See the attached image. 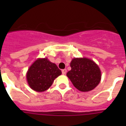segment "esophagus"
<instances>
[{
    "label": "esophagus",
    "mask_w": 126,
    "mask_h": 126,
    "mask_svg": "<svg viewBox=\"0 0 126 126\" xmlns=\"http://www.w3.org/2000/svg\"><path fill=\"white\" fill-rule=\"evenodd\" d=\"M67 73V70L65 69H62V74H65Z\"/></svg>",
    "instance_id": "obj_1"
}]
</instances>
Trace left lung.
<instances>
[{
    "label": "left lung",
    "instance_id": "8db88e82",
    "mask_svg": "<svg viewBox=\"0 0 126 126\" xmlns=\"http://www.w3.org/2000/svg\"><path fill=\"white\" fill-rule=\"evenodd\" d=\"M71 71L67 76L74 87L81 92H89L99 84L101 72L97 65L86 58H75L71 62Z\"/></svg>",
    "mask_w": 126,
    "mask_h": 126
}]
</instances>
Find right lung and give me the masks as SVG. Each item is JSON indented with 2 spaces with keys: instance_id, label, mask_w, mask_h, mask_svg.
<instances>
[{
  "instance_id": "obj_1",
  "label": "right lung",
  "mask_w": 126,
  "mask_h": 126,
  "mask_svg": "<svg viewBox=\"0 0 126 126\" xmlns=\"http://www.w3.org/2000/svg\"><path fill=\"white\" fill-rule=\"evenodd\" d=\"M62 74L56 64L47 59H39L30 67L26 78L31 88L38 92L49 88L56 78Z\"/></svg>"
}]
</instances>
